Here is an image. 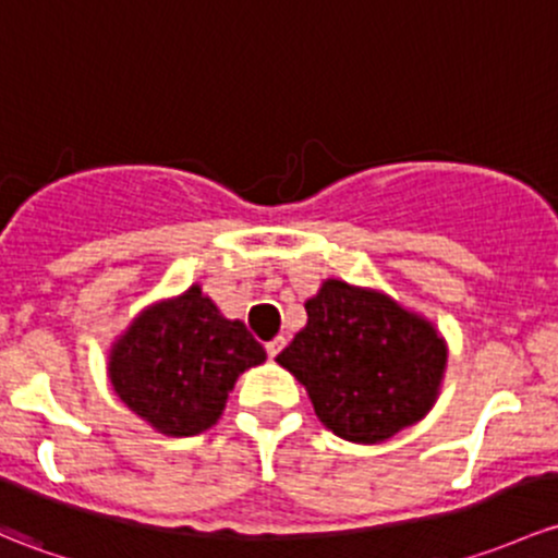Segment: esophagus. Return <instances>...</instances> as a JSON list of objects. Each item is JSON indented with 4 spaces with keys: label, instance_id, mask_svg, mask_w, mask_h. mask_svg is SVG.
Listing matches in <instances>:
<instances>
[{
    "label": "esophagus",
    "instance_id": "34e87169",
    "mask_svg": "<svg viewBox=\"0 0 558 558\" xmlns=\"http://www.w3.org/2000/svg\"><path fill=\"white\" fill-rule=\"evenodd\" d=\"M283 348H286V339H283V337H275L272 342H267V355L275 357Z\"/></svg>",
    "mask_w": 558,
    "mask_h": 558
}]
</instances>
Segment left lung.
I'll return each instance as SVG.
<instances>
[{"label": "left lung", "mask_w": 558, "mask_h": 558, "mask_svg": "<svg viewBox=\"0 0 558 558\" xmlns=\"http://www.w3.org/2000/svg\"><path fill=\"white\" fill-rule=\"evenodd\" d=\"M304 310L307 326L278 363L333 436L379 444L430 412L447 368V342L430 320L333 278Z\"/></svg>", "instance_id": "obj_1"}]
</instances>
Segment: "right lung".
<instances>
[{
    "instance_id": "right-lung-1",
    "label": "right lung",
    "mask_w": 558,
    "mask_h": 558,
    "mask_svg": "<svg viewBox=\"0 0 558 558\" xmlns=\"http://www.w3.org/2000/svg\"><path fill=\"white\" fill-rule=\"evenodd\" d=\"M243 320H227L201 286L166 299L111 344L109 379L131 412L166 436L216 425L240 374L264 363Z\"/></svg>"
}]
</instances>
